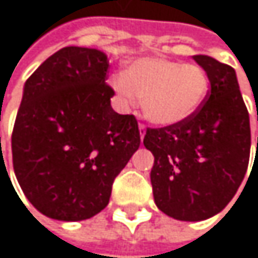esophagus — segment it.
Masks as SVG:
<instances>
[{"mask_svg": "<svg viewBox=\"0 0 258 258\" xmlns=\"http://www.w3.org/2000/svg\"><path fill=\"white\" fill-rule=\"evenodd\" d=\"M145 128H147V126H145V123H142V122H141V123H139V132H141V138H144V136H145Z\"/></svg>", "mask_w": 258, "mask_h": 258, "instance_id": "obj_1", "label": "esophagus"}]
</instances>
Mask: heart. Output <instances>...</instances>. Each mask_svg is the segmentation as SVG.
<instances>
[{
    "label": "heart",
    "mask_w": 258,
    "mask_h": 258,
    "mask_svg": "<svg viewBox=\"0 0 258 258\" xmlns=\"http://www.w3.org/2000/svg\"><path fill=\"white\" fill-rule=\"evenodd\" d=\"M110 85L125 107H135L144 98L145 117L156 125L170 126L200 108L208 95L210 79L196 64L141 58L125 73H114Z\"/></svg>",
    "instance_id": "b5f03b06"
}]
</instances>
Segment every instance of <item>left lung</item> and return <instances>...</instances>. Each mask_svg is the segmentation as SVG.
I'll list each match as a JSON object with an SVG mask.
<instances>
[{"label": "left lung", "instance_id": "1", "mask_svg": "<svg viewBox=\"0 0 258 258\" xmlns=\"http://www.w3.org/2000/svg\"><path fill=\"white\" fill-rule=\"evenodd\" d=\"M194 61L210 79V91L188 119L147 128L144 145L154 156L153 196L167 216L199 222L220 213L240 186L249 163V114L235 72L205 54Z\"/></svg>", "mask_w": 258, "mask_h": 258}]
</instances>
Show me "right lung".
Here are the masks:
<instances>
[{
    "label": "right lung",
    "mask_w": 258,
    "mask_h": 258,
    "mask_svg": "<svg viewBox=\"0 0 258 258\" xmlns=\"http://www.w3.org/2000/svg\"><path fill=\"white\" fill-rule=\"evenodd\" d=\"M107 54L64 47L26 81L12 133L16 179L30 204L64 222L93 217L141 145L138 120L110 105Z\"/></svg>",
    "instance_id": "add662e5"
}]
</instances>
